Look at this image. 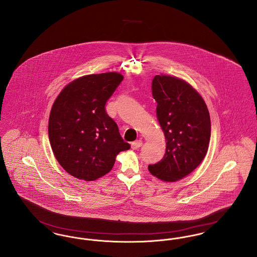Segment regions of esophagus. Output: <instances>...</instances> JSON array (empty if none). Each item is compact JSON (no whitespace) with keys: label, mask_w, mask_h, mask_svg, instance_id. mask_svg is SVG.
Here are the masks:
<instances>
[{"label":"esophagus","mask_w":257,"mask_h":257,"mask_svg":"<svg viewBox=\"0 0 257 257\" xmlns=\"http://www.w3.org/2000/svg\"><path fill=\"white\" fill-rule=\"evenodd\" d=\"M142 146H143V142H142L141 140L135 141V142H133V143L131 144L132 150H138V149H140Z\"/></svg>","instance_id":"1"}]
</instances>
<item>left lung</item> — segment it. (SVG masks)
Here are the masks:
<instances>
[{"label":"left lung","instance_id":"8db88e82","mask_svg":"<svg viewBox=\"0 0 257 257\" xmlns=\"http://www.w3.org/2000/svg\"><path fill=\"white\" fill-rule=\"evenodd\" d=\"M152 96L166 139V152L151 175L161 181H179L194 171L207 154L211 118L205 101L189 83L176 76H154Z\"/></svg>","mask_w":257,"mask_h":257}]
</instances>
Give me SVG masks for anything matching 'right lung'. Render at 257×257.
Segmentation results:
<instances>
[{
	"label": "right lung",
	"instance_id": "obj_1",
	"mask_svg": "<svg viewBox=\"0 0 257 257\" xmlns=\"http://www.w3.org/2000/svg\"><path fill=\"white\" fill-rule=\"evenodd\" d=\"M123 76L88 75L69 83L56 98L48 120V137L63 169L86 181L107 174L120 151L130 149L106 111V101Z\"/></svg>",
	"mask_w": 257,
	"mask_h": 257
}]
</instances>
